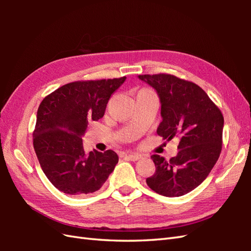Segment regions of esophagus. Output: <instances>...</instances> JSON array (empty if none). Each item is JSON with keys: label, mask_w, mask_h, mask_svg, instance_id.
Returning a JSON list of instances; mask_svg holds the SVG:
<instances>
[{"label": "esophagus", "mask_w": 251, "mask_h": 251, "mask_svg": "<svg viewBox=\"0 0 251 251\" xmlns=\"http://www.w3.org/2000/svg\"><path fill=\"white\" fill-rule=\"evenodd\" d=\"M125 157L128 158L129 161L136 162V161H138V159L141 158V155H139V154H126Z\"/></svg>", "instance_id": "obj_1"}]
</instances>
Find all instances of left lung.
Segmentation results:
<instances>
[{"label":"left lung","instance_id":"1","mask_svg":"<svg viewBox=\"0 0 251 251\" xmlns=\"http://www.w3.org/2000/svg\"><path fill=\"white\" fill-rule=\"evenodd\" d=\"M155 90L162 122L157 135L167 141L178 137V154L166 161L151 156L155 173L147 184L156 193L177 197L197 188L215 166L222 149L225 120L219 108L199 85L170 74L138 76Z\"/></svg>","mask_w":251,"mask_h":251}]
</instances>
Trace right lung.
<instances>
[{"mask_svg": "<svg viewBox=\"0 0 251 251\" xmlns=\"http://www.w3.org/2000/svg\"><path fill=\"white\" fill-rule=\"evenodd\" d=\"M126 76L63 85L42 101L33 147L45 176L56 189L81 196L98 191L119 162L108 150L85 152L82 137L89 121L104 115L106 104Z\"/></svg>", "mask_w": 251, "mask_h": 251, "instance_id": "1", "label": "right lung"}]
</instances>
